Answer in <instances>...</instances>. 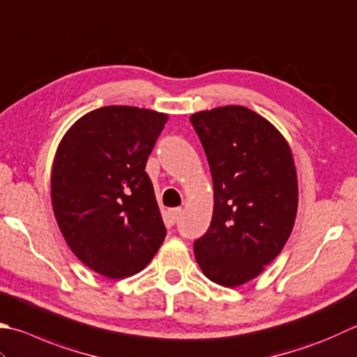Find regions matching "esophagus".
Returning <instances> with one entry per match:
<instances>
[{
	"label": "esophagus",
	"instance_id": "1",
	"mask_svg": "<svg viewBox=\"0 0 357 357\" xmlns=\"http://www.w3.org/2000/svg\"><path fill=\"white\" fill-rule=\"evenodd\" d=\"M181 212H183V208L181 207H174V208H169V211L165 212V221L169 222L170 226H173L174 222H176L178 216L181 215Z\"/></svg>",
	"mask_w": 357,
	"mask_h": 357
}]
</instances>
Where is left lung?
I'll list each match as a JSON object with an SVG mask.
<instances>
[{
    "label": "left lung",
    "instance_id": "obj_1",
    "mask_svg": "<svg viewBox=\"0 0 357 357\" xmlns=\"http://www.w3.org/2000/svg\"><path fill=\"white\" fill-rule=\"evenodd\" d=\"M190 122L206 151L213 215L195 241L204 275L226 288L254 280L282 252L294 227L298 184L288 141L241 105L199 111Z\"/></svg>",
    "mask_w": 357,
    "mask_h": 357
}]
</instances>
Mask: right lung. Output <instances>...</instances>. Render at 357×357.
<instances>
[{"instance_id":"1","label":"right lung","mask_w":357,"mask_h":357,"mask_svg":"<svg viewBox=\"0 0 357 357\" xmlns=\"http://www.w3.org/2000/svg\"><path fill=\"white\" fill-rule=\"evenodd\" d=\"M167 121L146 108L102 107L74 122L55 151V220L74 255L103 277L141 272L165 238L145 165Z\"/></svg>"}]
</instances>
